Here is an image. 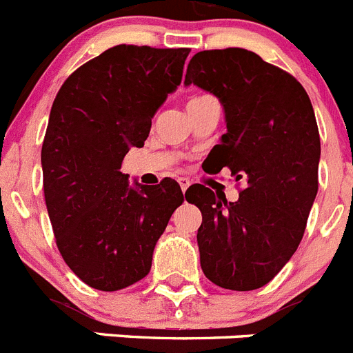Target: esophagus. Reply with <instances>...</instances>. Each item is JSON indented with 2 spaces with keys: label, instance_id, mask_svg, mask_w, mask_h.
Here are the masks:
<instances>
[{
  "label": "esophagus",
  "instance_id": "esophagus-1",
  "mask_svg": "<svg viewBox=\"0 0 353 353\" xmlns=\"http://www.w3.org/2000/svg\"><path fill=\"white\" fill-rule=\"evenodd\" d=\"M179 183H180V187H182V191L185 192V191H187V187L191 185V180L187 179V176H180V179H179Z\"/></svg>",
  "mask_w": 353,
  "mask_h": 353
}]
</instances>
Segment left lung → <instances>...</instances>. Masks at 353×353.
I'll return each instance as SVG.
<instances>
[{
	"label": "left lung",
	"instance_id": "8db88e82",
	"mask_svg": "<svg viewBox=\"0 0 353 353\" xmlns=\"http://www.w3.org/2000/svg\"><path fill=\"white\" fill-rule=\"evenodd\" d=\"M185 86L219 99L226 134L208 154L244 189L236 201L208 187L187 189L201 210L199 261L221 288L249 292L272 281L304 235L318 192L320 134L310 97L293 76L248 49L201 51Z\"/></svg>",
	"mask_w": 353,
	"mask_h": 353
}]
</instances>
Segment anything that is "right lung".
Listing matches in <instances>:
<instances>
[{
  "mask_svg": "<svg viewBox=\"0 0 353 353\" xmlns=\"http://www.w3.org/2000/svg\"><path fill=\"white\" fill-rule=\"evenodd\" d=\"M189 49L114 46L68 76L42 145L43 196L65 263L88 286L117 292L152 269L183 194L174 180L129 183L121 161L182 83Z\"/></svg>",
  "mask_w": 353,
  "mask_h": 353,
  "instance_id": "obj_1",
  "label": "right lung"
}]
</instances>
